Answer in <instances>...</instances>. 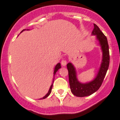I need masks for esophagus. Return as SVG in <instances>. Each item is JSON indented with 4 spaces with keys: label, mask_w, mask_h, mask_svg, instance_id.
<instances>
[{
    "label": "esophagus",
    "mask_w": 120,
    "mask_h": 120,
    "mask_svg": "<svg viewBox=\"0 0 120 120\" xmlns=\"http://www.w3.org/2000/svg\"><path fill=\"white\" fill-rule=\"evenodd\" d=\"M61 64L63 66H65L67 64V60L66 59H63L61 61Z\"/></svg>",
    "instance_id": "1"
}]
</instances>
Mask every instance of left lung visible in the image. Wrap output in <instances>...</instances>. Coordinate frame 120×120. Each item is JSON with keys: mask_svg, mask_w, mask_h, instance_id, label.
<instances>
[{"mask_svg": "<svg viewBox=\"0 0 120 120\" xmlns=\"http://www.w3.org/2000/svg\"><path fill=\"white\" fill-rule=\"evenodd\" d=\"M94 25V28L92 32V35L96 36L103 52L102 61L96 78L89 82L85 83L79 82L77 79L75 68L73 65L71 63H68L67 65L71 91L74 95L78 97L89 96L97 91L102 84L109 66V48L107 38L100 31L98 26L95 24Z\"/></svg>", "mask_w": 120, "mask_h": 120, "instance_id": "1", "label": "left lung"}]
</instances>
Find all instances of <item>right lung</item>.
Returning <instances> with one entry per match:
<instances>
[{
  "instance_id": "1",
  "label": "right lung",
  "mask_w": 120,
  "mask_h": 120,
  "mask_svg": "<svg viewBox=\"0 0 120 120\" xmlns=\"http://www.w3.org/2000/svg\"><path fill=\"white\" fill-rule=\"evenodd\" d=\"M24 30H23L22 31H21V32H22V31H24ZM61 68V64H60V63H58L57 64L55 68H54V75H55L56 72L57 71H58V70H59V68ZM52 86H53V83H52V85L50 86V89H49V91H48V94H47L45 96H44V97H43V98H41V99H45V98H46L47 97H48V96H49V95H50V93H51V91H52Z\"/></svg>"
}]
</instances>
